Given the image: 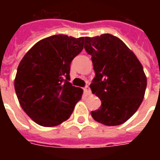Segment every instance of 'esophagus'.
Segmentation results:
<instances>
[{
	"label": "esophagus",
	"mask_w": 160,
	"mask_h": 160,
	"mask_svg": "<svg viewBox=\"0 0 160 160\" xmlns=\"http://www.w3.org/2000/svg\"><path fill=\"white\" fill-rule=\"evenodd\" d=\"M84 91L86 95H90L91 94V91H90V89L89 86H86L85 88H84Z\"/></svg>",
	"instance_id": "obj_1"
}]
</instances>
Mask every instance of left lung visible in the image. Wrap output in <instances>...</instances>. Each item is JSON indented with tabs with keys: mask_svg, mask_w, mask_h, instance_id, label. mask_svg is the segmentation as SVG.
<instances>
[{
	"mask_svg": "<svg viewBox=\"0 0 160 160\" xmlns=\"http://www.w3.org/2000/svg\"><path fill=\"white\" fill-rule=\"evenodd\" d=\"M85 49L95 72L90 87L101 100L100 109L91 111L93 119L108 126L124 124L144 100L147 78L141 63L111 34L85 37Z\"/></svg>",
	"mask_w": 160,
	"mask_h": 160,
	"instance_id": "obj_1",
	"label": "left lung"
}]
</instances>
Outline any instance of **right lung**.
Returning <instances> with one entry per match:
<instances>
[{
  "instance_id": "add662e5",
  "label": "right lung",
  "mask_w": 160,
  "mask_h": 160,
  "mask_svg": "<svg viewBox=\"0 0 160 160\" xmlns=\"http://www.w3.org/2000/svg\"><path fill=\"white\" fill-rule=\"evenodd\" d=\"M84 37L55 35L35 44L17 68L15 90L21 108L39 125L67 120L83 90L69 82L70 63L84 48Z\"/></svg>"
}]
</instances>
